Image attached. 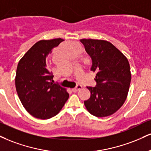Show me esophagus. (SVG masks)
<instances>
[{
  "mask_svg": "<svg viewBox=\"0 0 151 151\" xmlns=\"http://www.w3.org/2000/svg\"><path fill=\"white\" fill-rule=\"evenodd\" d=\"M81 88H82V86H81V85L78 84V85H77V86H76L75 88H72V91H74V92H77V91H79V89H81Z\"/></svg>",
  "mask_w": 151,
  "mask_h": 151,
  "instance_id": "1",
  "label": "esophagus"
}]
</instances>
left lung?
<instances>
[{
  "label": "left lung",
  "mask_w": 151,
  "mask_h": 151,
  "mask_svg": "<svg viewBox=\"0 0 151 151\" xmlns=\"http://www.w3.org/2000/svg\"><path fill=\"white\" fill-rule=\"evenodd\" d=\"M92 59L91 70L96 72L95 87L87 86L91 97L84 101L88 112L103 117L117 112L124 104L131 83L127 58L111 43L103 40L81 39Z\"/></svg>",
  "instance_id": "1"
}]
</instances>
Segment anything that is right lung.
<instances>
[{
  "mask_svg": "<svg viewBox=\"0 0 151 151\" xmlns=\"http://www.w3.org/2000/svg\"><path fill=\"white\" fill-rule=\"evenodd\" d=\"M64 40H42L36 43L18 63L15 86L22 104L34 117L50 119L60 111L69 93L58 83H52L53 74L46 60L52 49Z\"/></svg>",
  "mask_w": 151,
  "mask_h": 151,
  "instance_id": "obj_1",
  "label": "right lung"
}]
</instances>
